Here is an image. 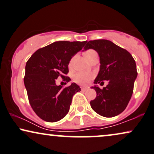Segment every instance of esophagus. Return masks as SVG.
Returning a JSON list of instances; mask_svg holds the SVG:
<instances>
[{
	"instance_id": "esophagus-1",
	"label": "esophagus",
	"mask_w": 154,
	"mask_h": 154,
	"mask_svg": "<svg viewBox=\"0 0 154 154\" xmlns=\"http://www.w3.org/2000/svg\"><path fill=\"white\" fill-rule=\"evenodd\" d=\"M88 89V88H87V87H82V91H86Z\"/></svg>"
}]
</instances>
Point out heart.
<instances>
[{"mask_svg":"<svg viewBox=\"0 0 154 154\" xmlns=\"http://www.w3.org/2000/svg\"><path fill=\"white\" fill-rule=\"evenodd\" d=\"M93 52H95L94 50H87V51L85 53V56H87L89 54H90ZM73 60L74 58H72L69 62V66L71 67L73 64ZM94 77V74L91 72H80L77 73L76 75L74 76V81L76 83L79 84V85H86L89 82V81L91 80V79Z\"/></svg>","mask_w":154,"mask_h":154,"instance_id":"heart-1","label":"heart"}]
</instances>
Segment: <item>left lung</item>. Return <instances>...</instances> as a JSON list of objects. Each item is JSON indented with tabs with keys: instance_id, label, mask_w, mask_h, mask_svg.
Listing matches in <instances>:
<instances>
[{
	"instance_id": "1",
	"label": "left lung",
	"mask_w": 154,
	"mask_h": 154,
	"mask_svg": "<svg viewBox=\"0 0 154 154\" xmlns=\"http://www.w3.org/2000/svg\"><path fill=\"white\" fill-rule=\"evenodd\" d=\"M93 49L100 56V71L94 79L97 97L90 102L91 107L100 115L113 117L124 112L133 94L137 77L135 60L127 50L107 40L86 42L83 51ZM107 80L109 84L102 90L97 85Z\"/></svg>"
}]
</instances>
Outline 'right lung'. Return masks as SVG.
<instances>
[{
	"label": "right lung",
	"mask_w": 154,
	"mask_h": 154,
	"mask_svg": "<svg viewBox=\"0 0 154 154\" xmlns=\"http://www.w3.org/2000/svg\"><path fill=\"white\" fill-rule=\"evenodd\" d=\"M87 41H57L37 50L25 65L24 84L29 102L42 120L56 122L65 117L69 110L73 95L81 90L72 83L63 88L56 85V79L65 77L72 57L80 51Z\"/></svg>",
	"instance_id": "1"
}]
</instances>
